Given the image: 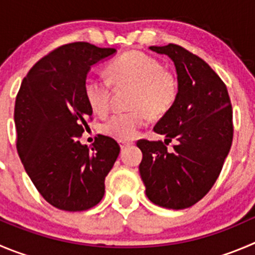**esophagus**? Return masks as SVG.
I'll return each instance as SVG.
<instances>
[{
  "label": "esophagus",
  "mask_w": 255,
  "mask_h": 255,
  "mask_svg": "<svg viewBox=\"0 0 255 255\" xmlns=\"http://www.w3.org/2000/svg\"><path fill=\"white\" fill-rule=\"evenodd\" d=\"M119 144H120L121 149H125L126 146H130L132 144L131 141H128V140H119Z\"/></svg>",
  "instance_id": "1"
}]
</instances>
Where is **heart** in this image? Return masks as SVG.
Instances as JSON below:
<instances>
[{"label": "heart", "instance_id": "b5f03b06", "mask_svg": "<svg viewBox=\"0 0 255 255\" xmlns=\"http://www.w3.org/2000/svg\"><path fill=\"white\" fill-rule=\"evenodd\" d=\"M109 79L87 75L84 94L95 113H108L113 87L131 86L129 106L131 110L115 113L103 121L100 129L118 140H131L147 124L150 114L161 116L168 113L179 96V81L175 75L162 67L161 62L141 51H130L114 60L109 66Z\"/></svg>", "mask_w": 255, "mask_h": 255}]
</instances>
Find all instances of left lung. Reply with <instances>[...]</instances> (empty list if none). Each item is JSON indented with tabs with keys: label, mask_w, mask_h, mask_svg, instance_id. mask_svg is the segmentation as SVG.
<instances>
[{
	"label": "left lung",
	"mask_w": 255,
	"mask_h": 255,
	"mask_svg": "<svg viewBox=\"0 0 255 255\" xmlns=\"http://www.w3.org/2000/svg\"><path fill=\"white\" fill-rule=\"evenodd\" d=\"M175 65L179 96L154 131L175 138L173 150L162 141L141 139L140 176L150 202L185 209L204 198L217 181L233 141V110L227 86L199 56L174 43L150 46Z\"/></svg>",
	"instance_id": "left-lung-1"
}]
</instances>
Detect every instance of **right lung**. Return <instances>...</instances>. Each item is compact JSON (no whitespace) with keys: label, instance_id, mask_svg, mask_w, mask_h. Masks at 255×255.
<instances>
[{"label":"right lung","instance_id":"obj_1","mask_svg":"<svg viewBox=\"0 0 255 255\" xmlns=\"http://www.w3.org/2000/svg\"><path fill=\"white\" fill-rule=\"evenodd\" d=\"M115 52L89 42L60 46L33 65L16 96L17 151L38 193L57 209L82 212L99 204L120 152L105 135L91 147L80 142L93 120L84 94L87 72Z\"/></svg>","mask_w":255,"mask_h":255}]
</instances>
